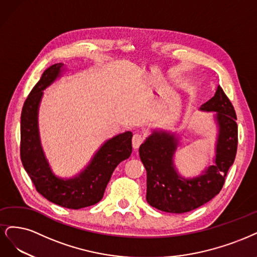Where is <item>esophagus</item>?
Wrapping results in <instances>:
<instances>
[{
    "mask_svg": "<svg viewBox=\"0 0 257 257\" xmlns=\"http://www.w3.org/2000/svg\"><path fill=\"white\" fill-rule=\"evenodd\" d=\"M144 142V136L142 134H136L132 138V146L135 148H139L140 145Z\"/></svg>",
    "mask_w": 257,
    "mask_h": 257,
    "instance_id": "34e87169",
    "label": "esophagus"
}]
</instances>
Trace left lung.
I'll return each instance as SVG.
<instances>
[{"instance_id":"1","label":"left lung","mask_w":257,"mask_h":257,"mask_svg":"<svg viewBox=\"0 0 257 257\" xmlns=\"http://www.w3.org/2000/svg\"><path fill=\"white\" fill-rule=\"evenodd\" d=\"M201 110L218 112L220 129L216 164L207 169L204 175L193 179H184L178 175L173 164L177 146L173 135L155 131L140 146V158L147 173L146 200L157 209L172 213L191 211L219 194L225 183L238 144L234 106L219 85L216 94L201 106Z\"/></svg>"}]
</instances>
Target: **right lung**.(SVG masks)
<instances>
[{"label":"right lung","mask_w":257,"mask_h":257,"mask_svg":"<svg viewBox=\"0 0 257 257\" xmlns=\"http://www.w3.org/2000/svg\"><path fill=\"white\" fill-rule=\"evenodd\" d=\"M62 68V63L49 67L24 101L21 113L20 157L38 193L65 208L80 209L95 205L103 197L113 171L131 155L132 134L127 131L107 141L78 177L68 180L55 177L40 146L37 111L43 90L60 76Z\"/></svg>","instance_id":"obj_1"}]
</instances>
